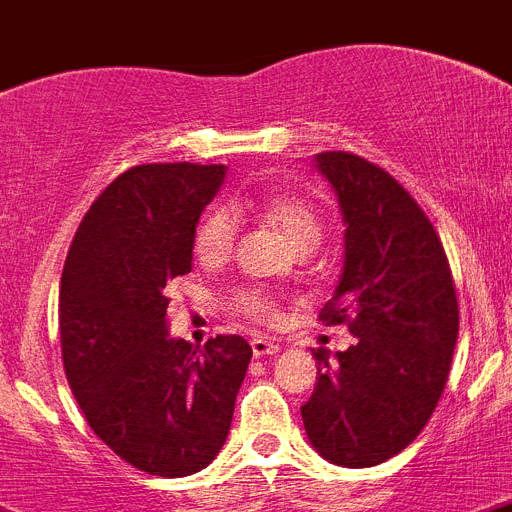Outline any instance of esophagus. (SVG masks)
Segmentation results:
<instances>
[{"instance_id": "obj_1", "label": "esophagus", "mask_w": 512, "mask_h": 512, "mask_svg": "<svg viewBox=\"0 0 512 512\" xmlns=\"http://www.w3.org/2000/svg\"><path fill=\"white\" fill-rule=\"evenodd\" d=\"M252 353H255V358H265V356H275V353H280V346L275 341H270V338H252Z\"/></svg>"}]
</instances>
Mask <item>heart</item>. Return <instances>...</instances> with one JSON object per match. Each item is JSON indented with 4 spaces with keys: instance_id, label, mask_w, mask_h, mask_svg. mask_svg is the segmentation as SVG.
I'll use <instances>...</instances> for the list:
<instances>
[{
    "instance_id": "obj_1",
    "label": "heart",
    "mask_w": 512,
    "mask_h": 512,
    "mask_svg": "<svg viewBox=\"0 0 512 512\" xmlns=\"http://www.w3.org/2000/svg\"><path fill=\"white\" fill-rule=\"evenodd\" d=\"M245 204H234V209H242ZM229 207H212L202 219H199L197 234H194V252L202 262L214 265L222 262L232 252L234 240H237V214ZM260 209L267 219L278 224L290 242L300 250H313L323 237V219L318 209L305 199L293 197V194H270L260 202ZM234 308L247 318L272 323L278 318V303L270 293L260 288L240 290L234 295Z\"/></svg>"
}]
</instances>
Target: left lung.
<instances>
[{
  "instance_id": "obj_1",
  "label": "left lung",
  "mask_w": 512,
  "mask_h": 512,
  "mask_svg": "<svg viewBox=\"0 0 512 512\" xmlns=\"http://www.w3.org/2000/svg\"><path fill=\"white\" fill-rule=\"evenodd\" d=\"M315 169L346 224L341 280L318 318L346 323L356 343L336 358L313 351L318 376L300 412L328 462L374 467L407 450L437 409L460 331L455 280L432 222L394 176L348 151H323Z\"/></svg>"
}]
</instances>
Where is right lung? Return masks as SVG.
<instances>
[{"label":"right lung","mask_w":512,"mask_h":512,"mask_svg":"<svg viewBox=\"0 0 512 512\" xmlns=\"http://www.w3.org/2000/svg\"><path fill=\"white\" fill-rule=\"evenodd\" d=\"M224 166L141 164L105 186L60 280L65 376L90 429L148 475L184 477L222 450L252 358L242 336L169 338L166 283L191 270Z\"/></svg>","instance_id":"obj_1"}]
</instances>
